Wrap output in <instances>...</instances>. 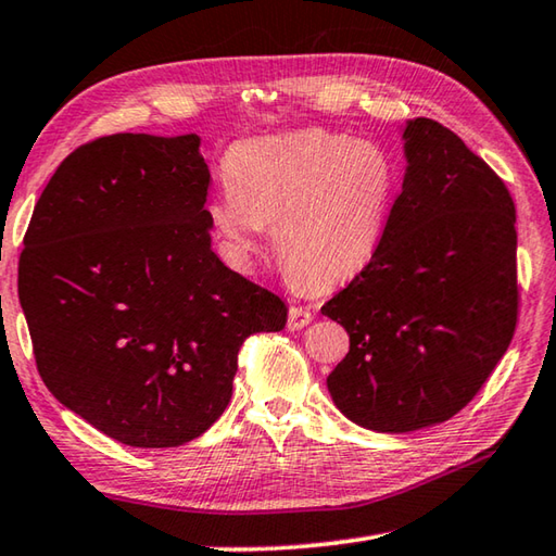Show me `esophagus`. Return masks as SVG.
<instances>
[{
    "label": "esophagus",
    "mask_w": 556,
    "mask_h": 556,
    "mask_svg": "<svg viewBox=\"0 0 556 556\" xmlns=\"http://www.w3.org/2000/svg\"><path fill=\"white\" fill-rule=\"evenodd\" d=\"M311 318H313V313H311L308 308L291 306V308H289V320H287V326H289V330H301L304 326H308Z\"/></svg>",
    "instance_id": "34e87169"
}]
</instances>
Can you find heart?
Segmentation results:
<instances>
[{"label": "heart", "mask_w": 556, "mask_h": 556, "mask_svg": "<svg viewBox=\"0 0 556 556\" xmlns=\"http://www.w3.org/2000/svg\"><path fill=\"white\" fill-rule=\"evenodd\" d=\"M224 179L206 220L236 265H250L271 226L291 277L336 289L377 257L401 169L377 140L311 128L238 140L224 157Z\"/></svg>", "instance_id": "b5f03b06"}]
</instances>
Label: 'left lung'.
Masks as SVG:
<instances>
[{
  "label": "left lung",
  "mask_w": 556,
  "mask_h": 556,
  "mask_svg": "<svg viewBox=\"0 0 556 556\" xmlns=\"http://www.w3.org/2000/svg\"><path fill=\"white\" fill-rule=\"evenodd\" d=\"M406 173L365 271L320 308L350 336L328 391L375 432L438 426L477 396L518 318L516 206L498 175L432 118L401 128Z\"/></svg>",
  "instance_id": "left-lung-1"
}]
</instances>
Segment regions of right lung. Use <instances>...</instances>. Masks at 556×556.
Segmentation results:
<instances>
[{
  "mask_svg": "<svg viewBox=\"0 0 556 556\" xmlns=\"http://www.w3.org/2000/svg\"><path fill=\"white\" fill-rule=\"evenodd\" d=\"M201 138L116 134L70 153L34 208L18 301L38 375L130 447H177L226 410L238 350L287 326L211 250Z\"/></svg>",
  "mask_w": 556,
  "mask_h": 556,
  "instance_id": "add662e5",
  "label": "right lung"
}]
</instances>
